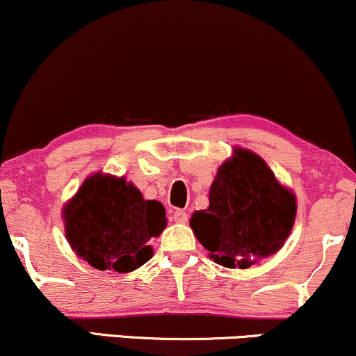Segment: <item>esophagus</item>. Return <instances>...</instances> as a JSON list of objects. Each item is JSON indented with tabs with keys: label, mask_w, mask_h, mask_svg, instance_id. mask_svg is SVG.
<instances>
[{
	"label": "esophagus",
	"mask_w": 356,
	"mask_h": 356,
	"mask_svg": "<svg viewBox=\"0 0 356 356\" xmlns=\"http://www.w3.org/2000/svg\"><path fill=\"white\" fill-rule=\"evenodd\" d=\"M172 218L175 222H187V219H189V214H187L184 209H175L172 212Z\"/></svg>",
	"instance_id": "34e87169"
}]
</instances>
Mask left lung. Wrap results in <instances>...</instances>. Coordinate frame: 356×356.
Instances as JSON below:
<instances>
[{
  "mask_svg": "<svg viewBox=\"0 0 356 356\" xmlns=\"http://www.w3.org/2000/svg\"><path fill=\"white\" fill-rule=\"evenodd\" d=\"M295 218V194L259 155L236 147L211 184L209 207L189 224L214 263L246 269L283 248Z\"/></svg>",
  "mask_w": 356,
  "mask_h": 356,
  "instance_id": "left-lung-1",
  "label": "left lung"
}]
</instances>
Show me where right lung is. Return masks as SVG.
I'll list each match as a JSON object with an SVG mask.
<instances>
[{"label": "right lung", "instance_id": "1", "mask_svg": "<svg viewBox=\"0 0 356 356\" xmlns=\"http://www.w3.org/2000/svg\"><path fill=\"white\" fill-rule=\"evenodd\" d=\"M65 236L90 266L130 273L154 254L149 241L165 229V209L145 201L125 177L97 172L63 207Z\"/></svg>", "mask_w": 356, "mask_h": 356}]
</instances>
